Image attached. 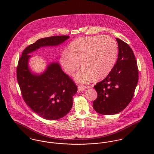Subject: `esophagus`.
<instances>
[{
  "mask_svg": "<svg viewBox=\"0 0 154 154\" xmlns=\"http://www.w3.org/2000/svg\"><path fill=\"white\" fill-rule=\"evenodd\" d=\"M88 88L87 86H82V85H79L78 86V91L79 92H82L84 91L86 88Z\"/></svg>",
  "mask_w": 154,
  "mask_h": 154,
  "instance_id": "1",
  "label": "esophagus"
}]
</instances>
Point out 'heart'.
<instances>
[{
    "mask_svg": "<svg viewBox=\"0 0 154 154\" xmlns=\"http://www.w3.org/2000/svg\"><path fill=\"white\" fill-rule=\"evenodd\" d=\"M118 44L110 36L84 37L72 42L68 53L63 52L60 62L66 73L72 75L80 66L83 68L76 75L81 83L92 78L98 81L106 78L116 64Z\"/></svg>",
    "mask_w": 154,
    "mask_h": 154,
    "instance_id": "heart-1",
    "label": "heart"
}]
</instances>
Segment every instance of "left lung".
I'll return each mask as SVG.
<instances>
[{"instance_id":"8db88e82","label":"left lung","mask_w":154,"mask_h":154,"mask_svg":"<svg viewBox=\"0 0 154 154\" xmlns=\"http://www.w3.org/2000/svg\"><path fill=\"white\" fill-rule=\"evenodd\" d=\"M118 59L110 73L94 88L97 98L93 107L103 115L116 114L124 110L133 97L139 78L137 62L131 47L116 38Z\"/></svg>"}]
</instances>
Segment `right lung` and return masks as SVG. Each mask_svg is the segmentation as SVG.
Segmentation results:
<instances>
[{
	"label": "right lung",
	"mask_w": 154,
	"mask_h": 154,
	"mask_svg": "<svg viewBox=\"0 0 154 154\" xmlns=\"http://www.w3.org/2000/svg\"><path fill=\"white\" fill-rule=\"evenodd\" d=\"M69 36L58 35L41 38L23 51L17 68V81L22 98L26 105L41 117L55 120L63 117L73 105V96L78 88L73 81L62 70L58 63L50 64L42 75L29 71L28 54L41 47L57 45Z\"/></svg>",
	"instance_id": "obj_1"
}]
</instances>
